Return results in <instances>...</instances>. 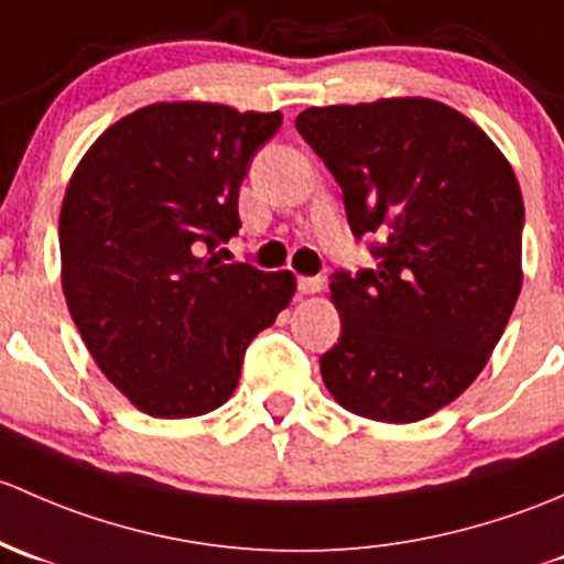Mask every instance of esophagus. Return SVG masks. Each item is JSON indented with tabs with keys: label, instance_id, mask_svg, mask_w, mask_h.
<instances>
[{
	"label": "esophagus",
	"instance_id": "esophagus-1",
	"mask_svg": "<svg viewBox=\"0 0 564 564\" xmlns=\"http://www.w3.org/2000/svg\"><path fill=\"white\" fill-rule=\"evenodd\" d=\"M321 288H323L321 276H299V293L312 295V293H317Z\"/></svg>",
	"mask_w": 564,
	"mask_h": 564
}]
</instances>
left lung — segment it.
Returning <instances> with one entry per match:
<instances>
[{"instance_id": "8db88e82", "label": "left lung", "mask_w": 564, "mask_h": 564, "mask_svg": "<svg viewBox=\"0 0 564 564\" xmlns=\"http://www.w3.org/2000/svg\"><path fill=\"white\" fill-rule=\"evenodd\" d=\"M295 130L345 193L375 269L336 271L330 397L386 423L429 417L480 375L521 290L524 200L489 135L426 97L306 108Z\"/></svg>"}]
</instances>
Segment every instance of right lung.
Listing matches in <instances>:
<instances>
[{
  "label": "right lung",
  "instance_id": "right-lung-1",
  "mask_svg": "<svg viewBox=\"0 0 564 564\" xmlns=\"http://www.w3.org/2000/svg\"><path fill=\"white\" fill-rule=\"evenodd\" d=\"M282 113L154 102L110 124L67 184L62 290L102 375L152 417L230 399L249 341L295 293L290 271L219 263L239 189Z\"/></svg>",
  "mask_w": 564,
  "mask_h": 564
}]
</instances>
